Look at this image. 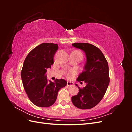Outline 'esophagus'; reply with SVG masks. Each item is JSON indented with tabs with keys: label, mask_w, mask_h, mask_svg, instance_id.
<instances>
[{
	"label": "esophagus",
	"mask_w": 132,
	"mask_h": 132,
	"mask_svg": "<svg viewBox=\"0 0 132 132\" xmlns=\"http://www.w3.org/2000/svg\"><path fill=\"white\" fill-rule=\"evenodd\" d=\"M74 83L73 82H71V81H67V85L68 86H72L73 85Z\"/></svg>",
	"instance_id": "1"
}]
</instances>
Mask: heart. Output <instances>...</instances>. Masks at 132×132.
I'll return each mask as SVG.
<instances>
[{
	"label": "heart",
	"mask_w": 132,
	"mask_h": 132,
	"mask_svg": "<svg viewBox=\"0 0 132 132\" xmlns=\"http://www.w3.org/2000/svg\"><path fill=\"white\" fill-rule=\"evenodd\" d=\"M77 52H78V53H80V54H82V53L80 52H79V51H77ZM75 73H76V70H70V71H69L68 73L67 77H68V78H70L71 75L75 74Z\"/></svg>",
	"instance_id": "obj_1"
}]
</instances>
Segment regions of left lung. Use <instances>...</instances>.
<instances>
[{
	"label": "left lung",
	"mask_w": 132,
	"mask_h": 132,
	"mask_svg": "<svg viewBox=\"0 0 132 132\" xmlns=\"http://www.w3.org/2000/svg\"><path fill=\"white\" fill-rule=\"evenodd\" d=\"M72 46L84 52L86 57L84 70L77 80L84 81L86 86L78 87L79 93L71 97L73 105L82 110L96 106L104 96L110 83L109 65L99 48L87 43H75Z\"/></svg>",
	"instance_id": "1"
}]
</instances>
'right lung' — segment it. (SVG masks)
Masks as SVG:
<instances>
[{"mask_svg": "<svg viewBox=\"0 0 132 132\" xmlns=\"http://www.w3.org/2000/svg\"><path fill=\"white\" fill-rule=\"evenodd\" d=\"M58 49L57 44L43 43L32 50L23 62L21 72L23 86L30 100L37 106L53 105L59 90L67 85L63 79H57L54 82L47 79V69L53 64Z\"/></svg>", "mask_w": 132, "mask_h": 132, "instance_id": "1", "label": "right lung"}]
</instances>
